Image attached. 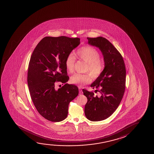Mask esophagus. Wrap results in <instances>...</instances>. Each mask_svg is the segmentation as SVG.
<instances>
[{
	"label": "esophagus",
	"instance_id": "1",
	"mask_svg": "<svg viewBox=\"0 0 154 154\" xmlns=\"http://www.w3.org/2000/svg\"><path fill=\"white\" fill-rule=\"evenodd\" d=\"M79 94H83L82 91L81 89L80 88H79Z\"/></svg>",
	"mask_w": 154,
	"mask_h": 154
}]
</instances>
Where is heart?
Returning a JSON list of instances; mask_svg holds the SVG:
<instances>
[{
  "instance_id": "obj_1",
  "label": "heart",
  "mask_w": 154,
  "mask_h": 154,
  "mask_svg": "<svg viewBox=\"0 0 154 154\" xmlns=\"http://www.w3.org/2000/svg\"><path fill=\"white\" fill-rule=\"evenodd\" d=\"M78 59L87 63L85 72L87 74H75L70 77V82L78 86L82 87L84 85L89 84L92 77L98 78L103 73L105 68V62L100 59V54L97 49L89 45H87L78 49L76 54ZM76 58L72 54L68 55L65 61L66 68L69 73L74 72Z\"/></svg>"
}]
</instances>
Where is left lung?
Listing matches in <instances>:
<instances>
[{
	"instance_id": "8db88e82",
	"label": "left lung",
	"mask_w": 154,
	"mask_h": 154,
	"mask_svg": "<svg viewBox=\"0 0 154 154\" xmlns=\"http://www.w3.org/2000/svg\"><path fill=\"white\" fill-rule=\"evenodd\" d=\"M88 44L98 47L103 53L105 68L91 87L95 93L83 89L87 98L85 114L91 121L104 120L119 105L126 87V67L122 56L111 42L102 37H87Z\"/></svg>"
}]
</instances>
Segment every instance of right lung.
<instances>
[{
	"instance_id": "obj_1",
	"label": "right lung",
	"mask_w": 154,
	"mask_h": 154,
	"mask_svg": "<svg viewBox=\"0 0 154 154\" xmlns=\"http://www.w3.org/2000/svg\"><path fill=\"white\" fill-rule=\"evenodd\" d=\"M80 44V38L45 37L30 57L27 74L30 95L38 112L47 120L59 122L67 116L70 102L78 95L77 87L69 80L65 61ZM65 85L58 90L56 82Z\"/></svg>"
}]
</instances>
